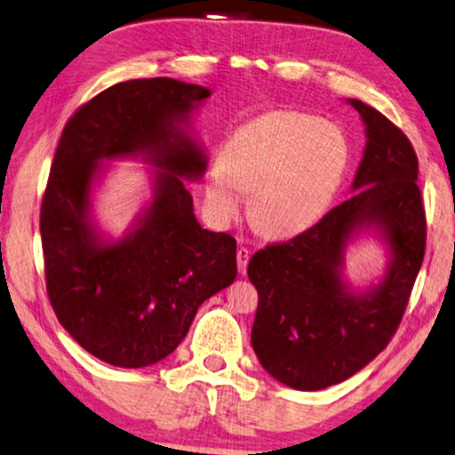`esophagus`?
<instances>
[{
  "instance_id": "34e87169",
  "label": "esophagus",
  "mask_w": 455,
  "mask_h": 455,
  "mask_svg": "<svg viewBox=\"0 0 455 455\" xmlns=\"http://www.w3.org/2000/svg\"><path fill=\"white\" fill-rule=\"evenodd\" d=\"M235 258H237V270H240V275L243 276V275H246V270H248L250 250H246V248H237Z\"/></svg>"
}]
</instances>
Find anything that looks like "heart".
Wrapping results in <instances>:
<instances>
[{"mask_svg": "<svg viewBox=\"0 0 455 455\" xmlns=\"http://www.w3.org/2000/svg\"><path fill=\"white\" fill-rule=\"evenodd\" d=\"M349 164L338 125L299 111H270L242 124L205 172V205L228 226L248 205L268 235H297L323 218Z\"/></svg>", "mask_w": 455, "mask_h": 455, "instance_id": "obj_1", "label": "heart"}]
</instances>
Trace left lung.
Here are the masks:
<instances>
[{
    "instance_id": "8db88e82",
    "label": "left lung",
    "mask_w": 455,
    "mask_h": 455,
    "mask_svg": "<svg viewBox=\"0 0 455 455\" xmlns=\"http://www.w3.org/2000/svg\"><path fill=\"white\" fill-rule=\"evenodd\" d=\"M366 130L352 197L311 229L258 250L248 276L258 291L251 347L272 379L295 390L344 382L396 331L425 254V209L413 146L380 111L347 100ZM372 233L387 250L383 276L354 290L345 254Z\"/></svg>"
}]
</instances>
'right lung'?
<instances>
[{"mask_svg":"<svg viewBox=\"0 0 455 455\" xmlns=\"http://www.w3.org/2000/svg\"><path fill=\"white\" fill-rule=\"evenodd\" d=\"M212 89L169 76L117 83L67 122L42 199L46 291L62 327L117 368H146L185 339L197 309L235 281V240L195 218L185 180L205 146L193 114ZM142 159L151 199L120 238L92 213L111 159Z\"/></svg>","mask_w":455,"mask_h":455,"instance_id":"obj_1","label":"right lung"}]
</instances>
